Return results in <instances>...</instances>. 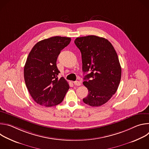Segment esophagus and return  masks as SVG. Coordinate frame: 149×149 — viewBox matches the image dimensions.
I'll list each match as a JSON object with an SVG mask.
<instances>
[{
  "instance_id": "1",
  "label": "esophagus",
  "mask_w": 149,
  "mask_h": 149,
  "mask_svg": "<svg viewBox=\"0 0 149 149\" xmlns=\"http://www.w3.org/2000/svg\"><path fill=\"white\" fill-rule=\"evenodd\" d=\"M74 85H75V86H81V82L79 81H74Z\"/></svg>"
}]
</instances>
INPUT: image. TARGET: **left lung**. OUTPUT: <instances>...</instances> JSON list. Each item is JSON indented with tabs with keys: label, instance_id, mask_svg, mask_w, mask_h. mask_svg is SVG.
Listing matches in <instances>:
<instances>
[{
	"label": "left lung",
	"instance_id": "1",
	"mask_svg": "<svg viewBox=\"0 0 149 149\" xmlns=\"http://www.w3.org/2000/svg\"><path fill=\"white\" fill-rule=\"evenodd\" d=\"M74 43L80 50L83 72H90L84 78L88 90L82 100L92 107L107 102L117 91L121 68L118 55L110 42L104 38L88 35L77 38Z\"/></svg>",
	"mask_w": 149,
	"mask_h": 149
}]
</instances>
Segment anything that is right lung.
<instances>
[{
  "mask_svg": "<svg viewBox=\"0 0 149 149\" xmlns=\"http://www.w3.org/2000/svg\"><path fill=\"white\" fill-rule=\"evenodd\" d=\"M71 38L53 36L38 42L32 48L24 67L26 87L38 104L52 107L60 104L70 87L60 73L56 60L62 49L71 42Z\"/></svg>",
  "mask_w": 149,
  "mask_h": 149,
  "instance_id": "obj_1",
  "label": "right lung"
}]
</instances>
